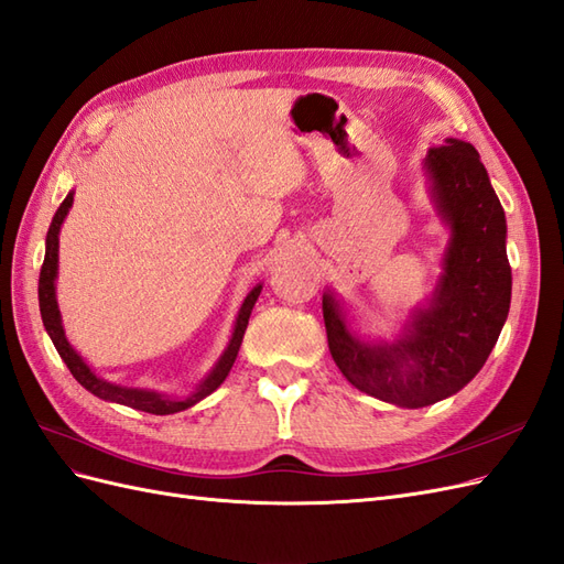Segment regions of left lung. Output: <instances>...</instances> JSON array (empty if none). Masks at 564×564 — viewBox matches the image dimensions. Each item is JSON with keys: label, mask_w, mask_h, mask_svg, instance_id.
I'll use <instances>...</instances> for the list:
<instances>
[{"label": "left lung", "mask_w": 564, "mask_h": 564, "mask_svg": "<svg viewBox=\"0 0 564 564\" xmlns=\"http://www.w3.org/2000/svg\"><path fill=\"white\" fill-rule=\"evenodd\" d=\"M422 165L451 232L427 303L410 311L387 341L358 334L344 301L332 289L323 294L329 354L341 375L399 408L432 405L469 384L498 341L512 294L506 210L477 149L451 137Z\"/></svg>", "instance_id": "1"}]
</instances>
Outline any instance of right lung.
I'll return each mask as SVG.
<instances>
[{
    "label": "right lung",
    "instance_id": "right-lung-1",
    "mask_svg": "<svg viewBox=\"0 0 564 564\" xmlns=\"http://www.w3.org/2000/svg\"><path fill=\"white\" fill-rule=\"evenodd\" d=\"M73 194L68 192V196L64 199L54 213L52 225H50V232H47V247H44V263L40 270V284H37V296H40V315H42V323L44 329H47L50 339L54 341L56 351L68 365L70 375L78 379V382L89 391L95 393L97 399L101 401H109V403H120V405H128L134 410H144V413L151 415H173L180 413V410H187L192 405H196L199 401H204L206 395H210L216 391L223 382L225 377L230 375L232 365L237 360L239 354V346L241 339H245V332L249 325V317L251 311L256 306L258 296H261V289L263 284H256L251 292L247 294L245 303H241V308L237 313L235 319V329H232V337L230 344L225 346L223 356L218 358V362L213 365L210 372L202 379L199 384H196L194 391H189L187 395H180V399H173L169 393H161L154 389H142V387H123V384H113V382H106L104 377H99L89 365L83 360V356L75 351L70 346V341L66 339V332H64V323H61V311H58V303H56V278H58V232H61V225H64L68 210L73 206Z\"/></svg>",
    "mask_w": 564,
    "mask_h": 564
}]
</instances>
